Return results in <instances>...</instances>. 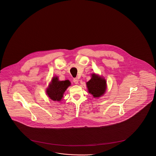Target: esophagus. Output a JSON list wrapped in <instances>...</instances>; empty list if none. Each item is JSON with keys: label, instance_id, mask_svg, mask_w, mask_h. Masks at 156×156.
Segmentation results:
<instances>
[{"label": "esophagus", "instance_id": "esophagus-1", "mask_svg": "<svg viewBox=\"0 0 156 156\" xmlns=\"http://www.w3.org/2000/svg\"><path fill=\"white\" fill-rule=\"evenodd\" d=\"M73 82H74L75 84H78L79 80H78V79L77 78H74V79H73Z\"/></svg>", "mask_w": 156, "mask_h": 156}]
</instances>
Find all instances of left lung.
Listing matches in <instances>:
<instances>
[{"instance_id":"1","label":"left lung","mask_w":156,"mask_h":156,"mask_svg":"<svg viewBox=\"0 0 156 156\" xmlns=\"http://www.w3.org/2000/svg\"><path fill=\"white\" fill-rule=\"evenodd\" d=\"M89 92L94 98L101 96L106 90V80L95 74H92L90 80L86 83Z\"/></svg>"}]
</instances>
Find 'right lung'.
Listing matches in <instances>:
<instances>
[{"instance_id": "right-lung-1", "label": "right lung", "mask_w": 156, "mask_h": 156, "mask_svg": "<svg viewBox=\"0 0 156 156\" xmlns=\"http://www.w3.org/2000/svg\"><path fill=\"white\" fill-rule=\"evenodd\" d=\"M70 85L69 80L59 81L58 77H55L47 89V94L52 100L60 101L63 96V94Z\"/></svg>"}]
</instances>
